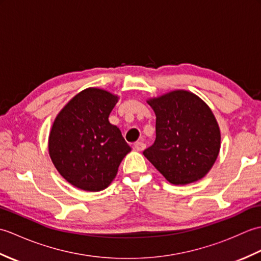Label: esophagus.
<instances>
[{
    "label": "esophagus",
    "mask_w": 261,
    "mask_h": 261,
    "mask_svg": "<svg viewBox=\"0 0 261 261\" xmlns=\"http://www.w3.org/2000/svg\"><path fill=\"white\" fill-rule=\"evenodd\" d=\"M134 148L136 149L137 151H142V150H145L146 143L142 142V141H137L135 145H134Z\"/></svg>",
    "instance_id": "1"
}]
</instances>
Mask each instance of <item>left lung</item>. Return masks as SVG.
Listing matches in <instances>:
<instances>
[{"label":"left lung","instance_id":"obj_1","mask_svg":"<svg viewBox=\"0 0 261 261\" xmlns=\"http://www.w3.org/2000/svg\"><path fill=\"white\" fill-rule=\"evenodd\" d=\"M156 113V140L145 157L174 185L196 181L208 173L220 151V129L212 111L187 91L148 101Z\"/></svg>","mask_w":261,"mask_h":261}]
</instances>
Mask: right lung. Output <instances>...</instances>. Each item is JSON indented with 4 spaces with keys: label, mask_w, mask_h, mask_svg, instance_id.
Instances as JSON below:
<instances>
[{
    "label": "right lung",
    "mask_w": 261,
    "mask_h": 261,
    "mask_svg": "<svg viewBox=\"0 0 261 261\" xmlns=\"http://www.w3.org/2000/svg\"><path fill=\"white\" fill-rule=\"evenodd\" d=\"M118 96L99 88L77 94L60 111L49 135V154L59 174L83 191L107 188L130 146L109 115Z\"/></svg>",
    "instance_id": "obj_1"
}]
</instances>
